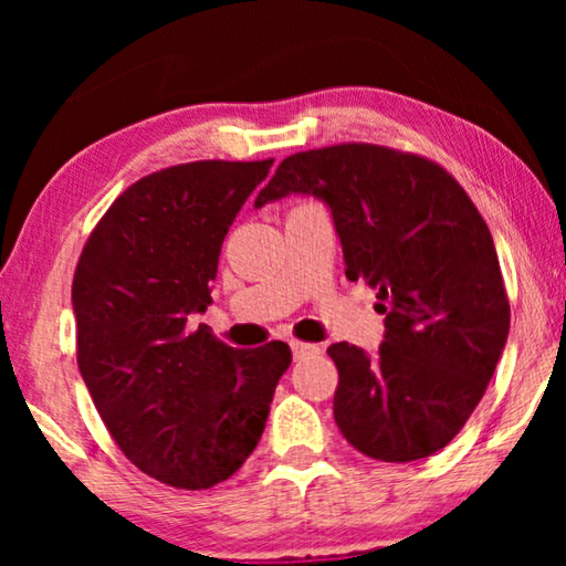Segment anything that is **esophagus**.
I'll use <instances>...</instances> for the list:
<instances>
[{"label":"esophagus","instance_id":"34e87169","mask_svg":"<svg viewBox=\"0 0 566 566\" xmlns=\"http://www.w3.org/2000/svg\"><path fill=\"white\" fill-rule=\"evenodd\" d=\"M291 350L296 358H308V355H319V345H308V343H298V339H291Z\"/></svg>","mask_w":566,"mask_h":566}]
</instances>
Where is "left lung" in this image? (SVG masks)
<instances>
[{
	"mask_svg": "<svg viewBox=\"0 0 566 566\" xmlns=\"http://www.w3.org/2000/svg\"><path fill=\"white\" fill-rule=\"evenodd\" d=\"M312 196L329 208L345 275L378 291L374 355L335 343V422L368 459L405 463L451 443L492 381L510 332L497 250L443 167L370 144L283 159L254 208Z\"/></svg>",
	"mask_w": 566,
	"mask_h": 566,
	"instance_id": "1",
	"label": "left lung"
}]
</instances>
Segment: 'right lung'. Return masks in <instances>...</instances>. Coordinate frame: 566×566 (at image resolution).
I'll list each match as a JSON object with an SVG mask.
<instances>
[{"label": "right lung", "mask_w": 566, "mask_h": 566, "mask_svg": "<svg viewBox=\"0 0 566 566\" xmlns=\"http://www.w3.org/2000/svg\"><path fill=\"white\" fill-rule=\"evenodd\" d=\"M265 161H190L130 185L74 273L76 360L105 428L144 474L208 490L265 430L291 347L234 350L190 316L211 306L223 237Z\"/></svg>", "instance_id": "right-lung-1"}]
</instances>
